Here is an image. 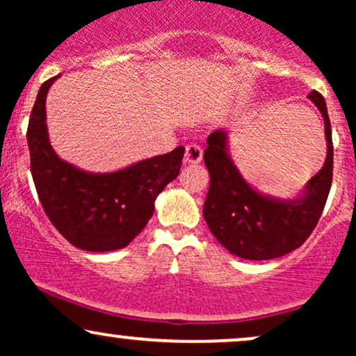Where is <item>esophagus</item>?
<instances>
[{
  "label": "esophagus",
  "instance_id": "obj_1",
  "mask_svg": "<svg viewBox=\"0 0 356 356\" xmlns=\"http://www.w3.org/2000/svg\"><path fill=\"white\" fill-rule=\"evenodd\" d=\"M184 161L187 164H197L202 161V149L197 144L186 145V154H184Z\"/></svg>",
  "mask_w": 356,
  "mask_h": 356
}]
</instances>
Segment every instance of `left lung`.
Instances as JSON below:
<instances>
[{
	"instance_id": "obj_1",
	"label": "left lung",
	"mask_w": 356,
	"mask_h": 356,
	"mask_svg": "<svg viewBox=\"0 0 356 356\" xmlns=\"http://www.w3.org/2000/svg\"><path fill=\"white\" fill-rule=\"evenodd\" d=\"M308 99L320 108L325 120L328 152L321 170L296 201H277L256 192L227 155L226 134L214 130L207 137L204 162L211 184L204 219L216 239L243 259H275L295 251L309 238L325 209L333 179L332 127L321 93L313 90Z\"/></svg>"
}]
</instances>
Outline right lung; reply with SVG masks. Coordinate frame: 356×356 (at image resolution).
Instances as JSON below:
<instances>
[{"mask_svg":"<svg viewBox=\"0 0 356 356\" xmlns=\"http://www.w3.org/2000/svg\"><path fill=\"white\" fill-rule=\"evenodd\" d=\"M55 80L40 87L26 130L31 175L44 214L68 243L83 251L125 248L149 222L155 197L179 175L184 147L118 172L76 169L61 161L48 140L44 100Z\"/></svg>","mask_w":356,"mask_h":356,"instance_id":"obj_1","label":"right lung"}]
</instances>
